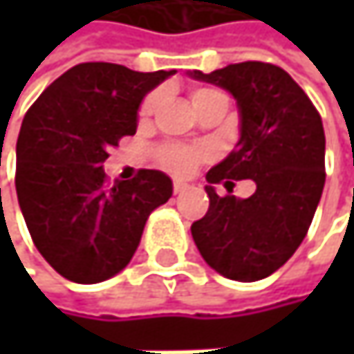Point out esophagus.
I'll list each match as a JSON object with an SVG mask.
<instances>
[{
  "instance_id": "obj_1",
  "label": "esophagus",
  "mask_w": 354,
  "mask_h": 354,
  "mask_svg": "<svg viewBox=\"0 0 354 354\" xmlns=\"http://www.w3.org/2000/svg\"><path fill=\"white\" fill-rule=\"evenodd\" d=\"M186 188H188V184H184V182H174V192H176V194H180V192H184V190H186Z\"/></svg>"
}]
</instances>
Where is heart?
I'll use <instances>...</instances> for the list:
<instances>
[{
  "label": "heart",
  "instance_id": "b5f03b06",
  "mask_svg": "<svg viewBox=\"0 0 354 354\" xmlns=\"http://www.w3.org/2000/svg\"><path fill=\"white\" fill-rule=\"evenodd\" d=\"M217 96H223V94L213 90V88H194L190 92V102H192V106H198V104L209 102V100H213ZM158 104H160V94H149L145 98L143 106H141V112H139L141 118L151 116L156 112ZM158 158H160V164L166 170L182 176V174H190L194 170V166L201 160V151H196L192 147H184V145H166V147L160 149Z\"/></svg>",
  "mask_w": 354,
  "mask_h": 354
}]
</instances>
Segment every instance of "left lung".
Segmentation results:
<instances>
[{"instance_id": "8db88e82", "label": "left lung", "mask_w": 354, "mask_h": 354, "mask_svg": "<svg viewBox=\"0 0 354 354\" xmlns=\"http://www.w3.org/2000/svg\"><path fill=\"white\" fill-rule=\"evenodd\" d=\"M196 82L230 92L240 112L234 151L207 172L209 211L190 232L219 274L252 283L279 270L304 242L324 190L326 137L318 110L293 77L270 63H234ZM250 177L248 199L219 197L213 183Z\"/></svg>"}]
</instances>
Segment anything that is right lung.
<instances>
[{
  "label": "right lung",
  "instance_id": "obj_1",
  "mask_svg": "<svg viewBox=\"0 0 354 354\" xmlns=\"http://www.w3.org/2000/svg\"><path fill=\"white\" fill-rule=\"evenodd\" d=\"M174 73L80 63L26 112L16 143L18 203L35 246L61 277L94 285L118 274L151 211L172 196L160 170L108 186L102 164L110 147L135 135L143 98Z\"/></svg>",
  "mask_w": 354,
  "mask_h": 354
}]
</instances>
